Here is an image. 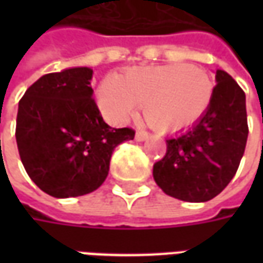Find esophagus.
Instances as JSON below:
<instances>
[{"instance_id":"obj_1","label":"esophagus","mask_w":263,"mask_h":263,"mask_svg":"<svg viewBox=\"0 0 263 263\" xmlns=\"http://www.w3.org/2000/svg\"><path fill=\"white\" fill-rule=\"evenodd\" d=\"M149 132L146 131H137V134H135V139H137L138 142H143V141H146V139H149Z\"/></svg>"}]
</instances>
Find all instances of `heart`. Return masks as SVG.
Returning a JSON list of instances; mask_svg holds the SVG:
<instances>
[{
    "instance_id": "1",
    "label": "heart",
    "mask_w": 263,
    "mask_h": 263,
    "mask_svg": "<svg viewBox=\"0 0 263 263\" xmlns=\"http://www.w3.org/2000/svg\"><path fill=\"white\" fill-rule=\"evenodd\" d=\"M213 96L214 81L205 70L175 63L135 67L118 79L104 80L98 105L107 120L124 124L143 104L149 125L160 132H176L201 120Z\"/></svg>"
}]
</instances>
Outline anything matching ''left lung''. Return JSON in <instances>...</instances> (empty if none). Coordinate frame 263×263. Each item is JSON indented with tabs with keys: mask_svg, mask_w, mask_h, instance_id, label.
<instances>
[{
	"mask_svg": "<svg viewBox=\"0 0 263 263\" xmlns=\"http://www.w3.org/2000/svg\"><path fill=\"white\" fill-rule=\"evenodd\" d=\"M214 96L201 120L166 139V155L154 179L167 196L203 203L231 182L248 138L245 92L224 70L215 71Z\"/></svg>",
	"mask_w": 263,
	"mask_h": 263,
	"instance_id": "8db88e82",
	"label": "left lung"
}]
</instances>
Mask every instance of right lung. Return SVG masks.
<instances>
[{
    "label": "right lung",
    "mask_w": 263,
    "mask_h": 263,
    "mask_svg": "<svg viewBox=\"0 0 263 263\" xmlns=\"http://www.w3.org/2000/svg\"><path fill=\"white\" fill-rule=\"evenodd\" d=\"M90 67L42 76L21 98L16 145L37 187L67 198L97 190L108 176L111 155L131 141V128H111L92 98Z\"/></svg>",
    "instance_id": "1"
}]
</instances>
